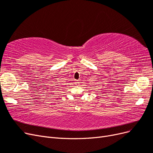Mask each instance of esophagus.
Returning <instances> with one entry per match:
<instances>
[{"mask_svg":"<svg viewBox=\"0 0 153 153\" xmlns=\"http://www.w3.org/2000/svg\"><path fill=\"white\" fill-rule=\"evenodd\" d=\"M75 84H76V85H78V84H80V83H79V82H78V80H76V81L75 82Z\"/></svg>","mask_w":153,"mask_h":153,"instance_id":"esophagus-1","label":"esophagus"}]
</instances>
